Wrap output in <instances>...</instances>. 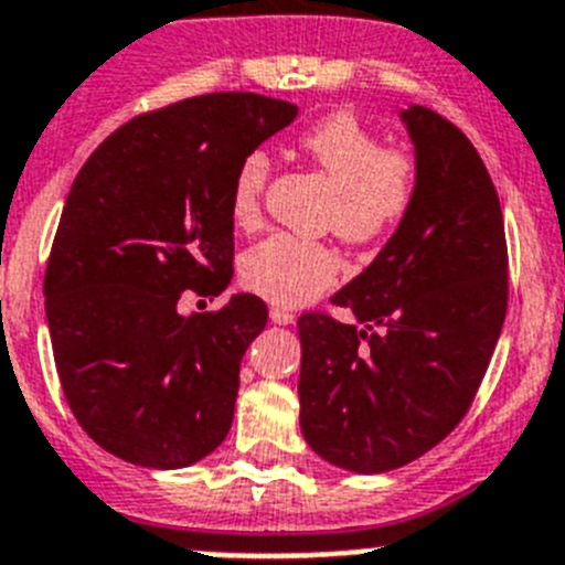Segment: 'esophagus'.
<instances>
[{
	"label": "esophagus",
	"mask_w": 565,
	"mask_h": 565,
	"mask_svg": "<svg viewBox=\"0 0 565 565\" xmlns=\"http://www.w3.org/2000/svg\"><path fill=\"white\" fill-rule=\"evenodd\" d=\"M268 317H271V322L274 324H291L294 322V313L291 310H286V308H271V313H268Z\"/></svg>",
	"instance_id": "1"
}]
</instances>
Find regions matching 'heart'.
<instances>
[{"mask_svg": "<svg viewBox=\"0 0 565 565\" xmlns=\"http://www.w3.org/2000/svg\"><path fill=\"white\" fill-rule=\"evenodd\" d=\"M302 151L335 188L330 224L355 243L377 241L395 230L414 199V164L406 153L386 151L384 139L355 120L353 114H333L305 131ZM271 159L252 151L237 164L230 193V215L237 226L260 221ZM339 274V255L324 243L277 235L255 243L241 257L246 288L279 305H302L330 286Z\"/></svg>", "mask_w": 565, "mask_h": 565, "instance_id": "heart-1", "label": "heart"}]
</instances>
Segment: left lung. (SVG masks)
<instances>
[{
    "label": "left lung",
    "mask_w": 565,
    "mask_h": 565,
    "mask_svg": "<svg viewBox=\"0 0 565 565\" xmlns=\"http://www.w3.org/2000/svg\"><path fill=\"white\" fill-rule=\"evenodd\" d=\"M414 199L375 260L299 317V426L335 468H403L457 428L507 313L504 218L482 157L426 106L401 108Z\"/></svg>",
    "instance_id": "1"
}]
</instances>
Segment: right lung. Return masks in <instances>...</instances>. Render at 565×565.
Here are the masks:
<instances>
[{
    "mask_svg": "<svg viewBox=\"0 0 565 565\" xmlns=\"http://www.w3.org/2000/svg\"><path fill=\"white\" fill-rule=\"evenodd\" d=\"M297 111L252 92L190 97L117 128L72 181L44 310L66 403L103 451L173 470L230 434L266 302L232 294L218 313H181L179 299L226 291L235 170Z\"/></svg>",
    "mask_w": 565,
    "mask_h": 565,
    "instance_id": "obj_1",
    "label": "right lung"
}]
</instances>
